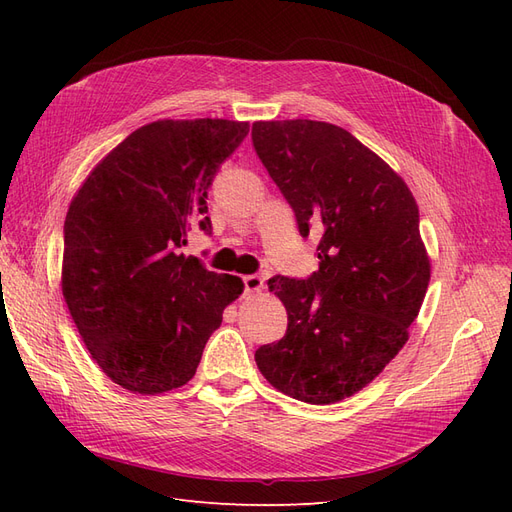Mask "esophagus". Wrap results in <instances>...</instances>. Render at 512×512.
<instances>
[{"mask_svg":"<svg viewBox=\"0 0 512 512\" xmlns=\"http://www.w3.org/2000/svg\"><path fill=\"white\" fill-rule=\"evenodd\" d=\"M243 286H245V292H260L265 288V280H262L260 275H245Z\"/></svg>","mask_w":512,"mask_h":512,"instance_id":"1","label":"esophagus"}]
</instances>
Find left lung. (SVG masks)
Returning <instances> with one entry per match:
<instances>
[{
  "label": "left lung",
  "instance_id": "obj_1",
  "mask_svg": "<svg viewBox=\"0 0 512 512\" xmlns=\"http://www.w3.org/2000/svg\"><path fill=\"white\" fill-rule=\"evenodd\" d=\"M252 143L301 237L320 232L312 277L269 280L288 329L256 350V365L284 395L335 404L395 359L423 305L431 267L416 200L389 164L333 123L256 121Z\"/></svg>",
  "mask_w": 512,
  "mask_h": 512
}]
</instances>
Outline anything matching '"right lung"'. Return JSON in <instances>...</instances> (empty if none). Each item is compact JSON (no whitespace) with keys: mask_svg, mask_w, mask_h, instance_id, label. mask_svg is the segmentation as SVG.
<instances>
[{"mask_svg":"<svg viewBox=\"0 0 512 512\" xmlns=\"http://www.w3.org/2000/svg\"><path fill=\"white\" fill-rule=\"evenodd\" d=\"M250 132L247 121L160 119L89 173L64 224L61 292L83 342L115 384L158 395L190 382L237 275L179 250L211 235L207 190Z\"/></svg>","mask_w":512,"mask_h":512,"instance_id":"right-lung-1","label":"right lung"}]
</instances>
